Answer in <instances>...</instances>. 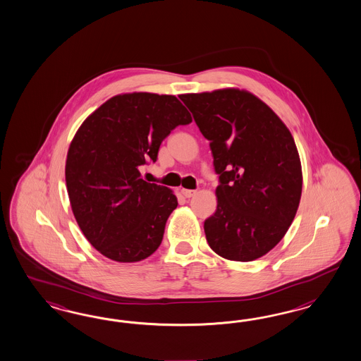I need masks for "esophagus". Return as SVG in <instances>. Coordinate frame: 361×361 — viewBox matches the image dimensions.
Returning <instances> with one entry per match:
<instances>
[{"mask_svg": "<svg viewBox=\"0 0 361 361\" xmlns=\"http://www.w3.org/2000/svg\"><path fill=\"white\" fill-rule=\"evenodd\" d=\"M181 193L186 197V198H190V197L196 196V190H190V189H183Z\"/></svg>", "mask_w": 361, "mask_h": 361, "instance_id": "1", "label": "esophagus"}]
</instances>
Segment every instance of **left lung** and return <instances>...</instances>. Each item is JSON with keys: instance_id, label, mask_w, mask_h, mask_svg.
Listing matches in <instances>:
<instances>
[{"instance_id": "left-lung-1", "label": "left lung", "mask_w": 361, "mask_h": 361, "mask_svg": "<svg viewBox=\"0 0 361 361\" xmlns=\"http://www.w3.org/2000/svg\"><path fill=\"white\" fill-rule=\"evenodd\" d=\"M210 142L219 175L216 213L204 229L222 258L250 262L270 252L293 224L302 196L294 137L273 109L247 91L180 95Z\"/></svg>"}]
</instances>
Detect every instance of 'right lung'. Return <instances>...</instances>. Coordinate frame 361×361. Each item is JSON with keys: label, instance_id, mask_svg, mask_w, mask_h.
I'll use <instances>...</instances> for the list:
<instances>
[{"label": "right lung", "instance_id": "1", "mask_svg": "<svg viewBox=\"0 0 361 361\" xmlns=\"http://www.w3.org/2000/svg\"><path fill=\"white\" fill-rule=\"evenodd\" d=\"M190 121L173 95L133 92L109 99L79 127L66 160L67 193L79 228L104 257L139 262L160 246L177 198L140 178V166Z\"/></svg>", "mask_w": 361, "mask_h": 361}]
</instances>
